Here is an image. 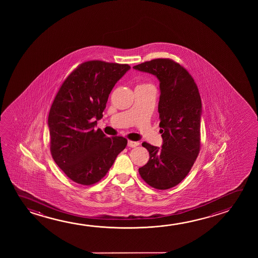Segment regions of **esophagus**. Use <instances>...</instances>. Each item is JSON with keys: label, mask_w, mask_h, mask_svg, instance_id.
Wrapping results in <instances>:
<instances>
[{"label": "esophagus", "mask_w": 258, "mask_h": 258, "mask_svg": "<svg viewBox=\"0 0 258 258\" xmlns=\"http://www.w3.org/2000/svg\"><path fill=\"white\" fill-rule=\"evenodd\" d=\"M139 145H140V143H139V142H136V141H131V140L127 141V146L131 147V148H135V147L139 146Z\"/></svg>", "instance_id": "1"}]
</instances>
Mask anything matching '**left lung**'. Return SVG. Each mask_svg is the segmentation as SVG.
Listing matches in <instances>:
<instances>
[{"instance_id":"left-lung-1","label":"left lung","mask_w":258,"mask_h":258,"mask_svg":"<svg viewBox=\"0 0 258 258\" xmlns=\"http://www.w3.org/2000/svg\"><path fill=\"white\" fill-rule=\"evenodd\" d=\"M160 82L158 112L162 148L147 142L149 160L139 169L148 185L167 190L186 177L200 153L202 101L194 78L180 63L156 58L133 67Z\"/></svg>"}]
</instances>
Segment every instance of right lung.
<instances>
[{
	"mask_svg": "<svg viewBox=\"0 0 258 258\" xmlns=\"http://www.w3.org/2000/svg\"><path fill=\"white\" fill-rule=\"evenodd\" d=\"M130 69L127 63L87 61L66 78L55 95L47 120L51 155L76 183L101 181L127 146L125 138H108L94 127L115 84Z\"/></svg>",
	"mask_w": 258,
	"mask_h": 258,
	"instance_id": "right-lung-1",
	"label": "right lung"
}]
</instances>
